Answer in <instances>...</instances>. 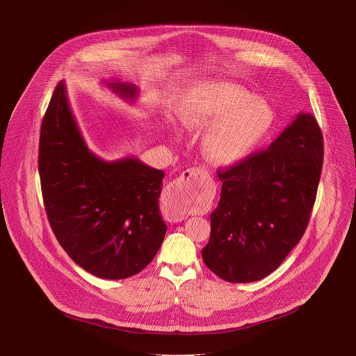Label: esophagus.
Listing matches in <instances>:
<instances>
[{
	"mask_svg": "<svg viewBox=\"0 0 356 356\" xmlns=\"http://www.w3.org/2000/svg\"><path fill=\"white\" fill-rule=\"evenodd\" d=\"M195 172H202L200 169H188L183 172L180 179L191 176ZM162 213L166 218L172 221H181L190 214V191L179 184H172L163 194L162 198Z\"/></svg>",
	"mask_w": 356,
	"mask_h": 356,
	"instance_id": "1",
	"label": "esophagus"
}]
</instances>
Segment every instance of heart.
<instances>
[{
  "label": "heart",
  "instance_id": "b5f03b06",
  "mask_svg": "<svg viewBox=\"0 0 356 356\" xmlns=\"http://www.w3.org/2000/svg\"><path fill=\"white\" fill-rule=\"evenodd\" d=\"M181 121L187 128H210L206 154L216 165H234L249 156L270 132L275 122L268 101L243 87L210 81L184 99Z\"/></svg>",
  "mask_w": 356,
  "mask_h": 356
}]
</instances>
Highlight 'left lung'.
Returning a JSON list of instances; mask_svg holds the SVG:
<instances>
[{
	"label": "left lung",
	"mask_w": 356,
	"mask_h": 356,
	"mask_svg": "<svg viewBox=\"0 0 356 356\" xmlns=\"http://www.w3.org/2000/svg\"><path fill=\"white\" fill-rule=\"evenodd\" d=\"M323 156L316 118L298 114L268 149L218 170L221 197L201 250L207 268L231 283L276 270L307 228Z\"/></svg>",
	"instance_id": "8db88e82"
}]
</instances>
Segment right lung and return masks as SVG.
I'll use <instances>...</instances> for the list:
<instances>
[{
  "label": "right lung",
  "mask_w": 356,
  "mask_h": 356,
  "mask_svg": "<svg viewBox=\"0 0 356 356\" xmlns=\"http://www.w3.org/2000/svg\"><path fill=\"white\" fill-rule=\"evenodd\" d=\"M110 88L135 99V84ZM39 176L44 210L67 255L101 279H127L158 253L166 224L159 195L163 170L136 158L106 162L87 147L60 81L40 125Z\"/></svg>",
  "instance_id": "obj_1"
}]
</instances>
